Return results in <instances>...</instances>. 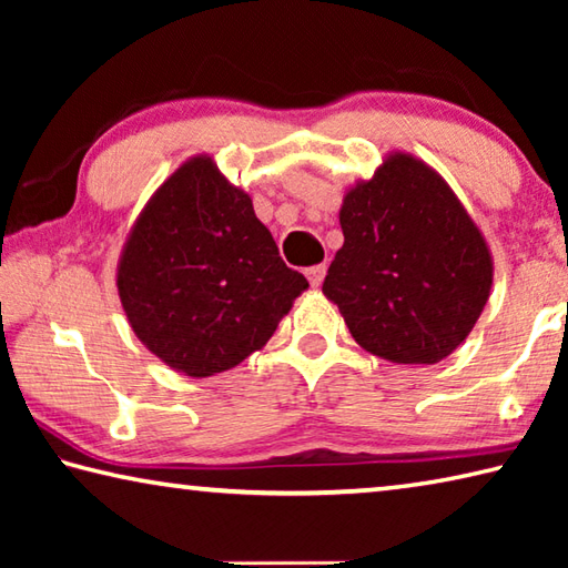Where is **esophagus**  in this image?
<instances>
[{
  "instance_id": "esophagus-1",
  "label": "esophagus",
  "mask_w": 568,
  "mask_h": 568,
  "mask_svg": "<svg viewBox=\"0 0 568 568\" xmlns=\"http://www.w3.org/2000/svg\"><path fill=\"white\" fill-rule=\"evenodd\" d=\"M325 273H328V267H325V263H321V265H311V267H307V271H305L307 281H311V285H313V287H318V285L323 283Z\"/></svg>"
}]
</instances>
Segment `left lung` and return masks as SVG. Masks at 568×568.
Segmentation results:
<instances>
[{
  "mask_svg": "<svg viewBox=\"0 0 568 568\" xmlns=\"http://www.w3.org/2000/svg\"><path fill=\"white\" fill-rule=\"evenodd\" d=\"M343 247L323 295L355 343L403 365L444 361L474 331L494 285L484 233L448 182L410 152L393 150L348 187Z\"/></svg>",
  "mask_w": 568,
  "mask_h": 568,
  "instance_id": "1",
  "label": "left lung"
}]
</instances>
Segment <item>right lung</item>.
I'll list each match as a JSON object with an SVG mask.
<instances>
[{
    "mask_svg": "<svg viewBox=\"0 0 568 568\" xmlns=\"http://www.w3.org/2000/svg\"><path fill=\"white\" fill-rule=\"evenodd\" d=\"M305 287L247 192L210 155L185 160L152 192L118 263L130 328L190 378L230 371L261 351Z\"/></svg>",
    "mask_w": 568,
    "mask_h": 568,
    "instance_id": "right-lung-1",
    "label": "right lung"
}]
</instances>
